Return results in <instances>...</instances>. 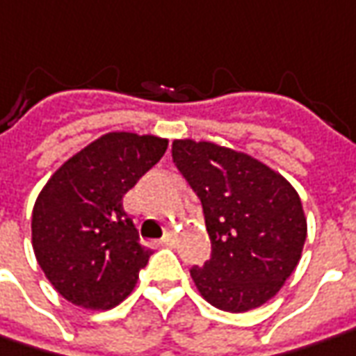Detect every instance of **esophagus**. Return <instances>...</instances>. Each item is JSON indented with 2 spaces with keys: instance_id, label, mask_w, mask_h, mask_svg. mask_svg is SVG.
I'll return each mask as SVG.
<instances>
[{
  "instance_id": "1",
  "label": "esophagus",
  "mask_w": 356,
  "mask_h": 356,
  "mask_svg": "<svg viewBox=\"0 0 356 356\" xmlns=\"http://www.w3.org/2000/svg\"><path fill=\"white\" fill-rule=\"evenodd\" d=\"M175 243V234L173 232H168L163 238H161V245H168V248H171Z\"/></svg>"
}]
</instances>
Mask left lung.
I'll list each match as a JSON object with an SVG mask.
<instances>
[{"label":"left lung","mask_w":356,"mask_h":356,"mask_svg":"<svg viewBox=\"0 0 356 356\" xmlns=\"http://www.w3.org/2000/svg\"><path fill=\"white\" fill-rule=\"evenodd\" d=\"M173 161L197 193L212 243L193 267L198 294L232 314L259 308L302 257L308 222L296 188L245 152L207 140H173Z\"/></svg>","instance_id":"8db88e82"}]
</instances>
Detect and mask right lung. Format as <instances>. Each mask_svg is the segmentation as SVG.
<instances>
[{"label":"right lung","instance_id":"obj_1","mask_svg":"<svg viewBox=\"0 0 356 356\" xmlns=\"http://www.w3.org/2000/svg\"><path fill=\"white\" fill-rule=\"evenodd\" d=\"M168 138L107 132L66 159L33 209V249L67 302L111 310L134 290L152 249L138 241L122 197L168 149Z\"/></svg>","mask_w":356,"mask_h":356}]
</instances>
